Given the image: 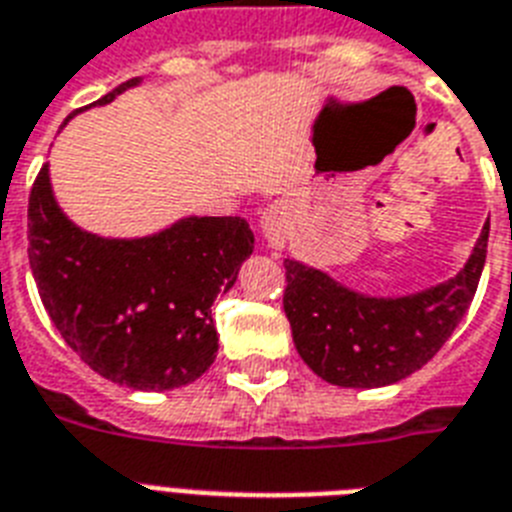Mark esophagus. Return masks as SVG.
Listing matches in <instances>:
<instances>
[{"instance_id": "esophagus-1", "label": "esophagus", "mask_w": 512, "mask_h": 512, "mask_svg": "<svg viewBox=\"0 0 512 512\" xmlns=\"http://www.w3.org/2000/svg\"><path fill=\"white\" fill-rule=\"evenodd\" d=\"M293 219V211L287 201H274L264 209L261 214V232H264V240L272 248H282L287 240V232H290V222Z\"/></svg>"}]
</instances>
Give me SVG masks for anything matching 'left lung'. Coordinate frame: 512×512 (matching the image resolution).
<instances>
[{
  "label": "left lung",
  "instance_id": "left-lung-1",
  "mask_svg": "<svg viewBox=\"0 0 512 512\" xmlns=\"http://www.w3.org/2000/svg\"><path fill=\"white\" fill-rule=\"evenodd\" d=\"M489 222L463 272L405 295L366 298L319 269L285 259V306L293 342L314 374L340 387H384L432 361L474 301L487 261Z\"/></svg>",
  "mask_w": 512,
  "mask_h": 512
}]
</instances>
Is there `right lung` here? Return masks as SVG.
I'll return each instance as SVG.
<instances>
[{"label":"right lung","instance_id":"obj_1","mask_svg":"<svg viewBox=\"0 0 512 512\" xmlns=\"http://www.w3.org/2000/svg\"><path fill=\"white\" fill-rule=\"evenodd\" d=\"M251 251L243 217H188L138 240L83 232L54 201L49 164L28 198V259L46 314L96 374L133 390L183 387L209 369L219 348L211 306Z\"/></svg>","mask_w":512,"mask_h":512}]
</instances>
